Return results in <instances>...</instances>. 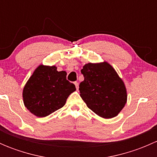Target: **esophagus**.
<instances>
[{"label": "esophagus", "instance_id": "esophagus-1", "mask_svg": "<svg viewBox=\"0 0 157 157\" xmlns=\"http://www.w3.org/2000/svg\"><path fill=\"white\" fill-rule=\"evenodd\" d=\"M74 84H75V86H76V88H77V90H78V83H77V81H75V82H74Z\"/></svg>", "mask_w": 157, "mask_h": 157}]
</instances>
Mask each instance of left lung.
I'll list each match as a JSON object with an SVG mask.
<instances>
[{"instance_id": "8db88e82", "label": "left lung", "mask_w": 157, "mask_h": 157, "mask_svg": "<svg viewBox=\"0 0 157 157\" xmlns=\"http://www.w3.org/2000/svg\"><path fill=\"white\" fill-rule=\"evenodd\" d=\"M80 71L84 80L79 90L88 108L102 118L116 116L127 102V92L113 67L107 62L89 63Z\"/></svg>"}]
</instances>
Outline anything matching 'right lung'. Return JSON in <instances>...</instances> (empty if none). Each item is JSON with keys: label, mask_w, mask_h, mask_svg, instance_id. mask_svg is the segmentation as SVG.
Segmentation results:
<instances>
[{"label": "right lung", "mask_w": 157, "mask_h": 157, "mask_svg": "<svg viewBox=\"0 0 157 157\" xmlns=\"http://www.w3.org/2000/svg\"><path fill=\"white\" fill-rule=\"evenodd\" d=\"M66 76L65 71H58L55 66H39L23 89L25 106L38 117H45L62 108L76 90Z\"/></svg>", "instance_id": "add662e5"}]
</instances>
